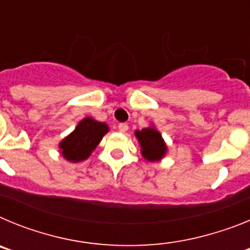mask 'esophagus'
Returning <instances> with one entry per match:
<instances>
[{
    "label": "esophagus",
    "instance_id": "34e87169",
    "mask_svg": "<svg viewBox=\"0 0 250 250\" xmlns=\"http://www.w3.org/2000/svg\"><path fill=\"white\" fill-rule=\"evenodd\" d=\"M119 131L120 132H126L127 130H129V126H127V124H119V126H118Z\"/></svg>",
    "mask_w": 250,
    "mask_h": 250
}]
</instances>
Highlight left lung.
Returning a JSON list of instances; mask_svg holds the SVG:
<instances>
[{"mask_svg": "<svg viewBox=\"0 0 250 250\" xmlns=\"http://www.w3.org/2000/svg\"><path fill=\"white\" fill-rule=\"evenodd\" d=\"M135 136L140 145V151L143 158L147 161H160L167 155V146L160 131L156 130L154 125L145 127V129L136 130Z\"/></svg>", "mask_w": 250, "mask_h": 250, "instance_id": "8db88e82", "label": "left lung"}]
</instances>
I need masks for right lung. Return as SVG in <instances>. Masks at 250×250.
<instances>
[{"mask_svg": "<svg viewBox=\"0 0 250 250\" xmlns=\"http://www.w3.org/2000/svg\"><path fill=\"white\" fill-rule=\"evenodd\" d=\"M107 131V124L89 116L83 118L77 124L74 131L60 141V154L70 163H80L86 160L100 144Z\"/></svg>", "mask_w": 250, "mask_h": 250, "instance_id": "1", "label": "right lung"}]
</instances>
